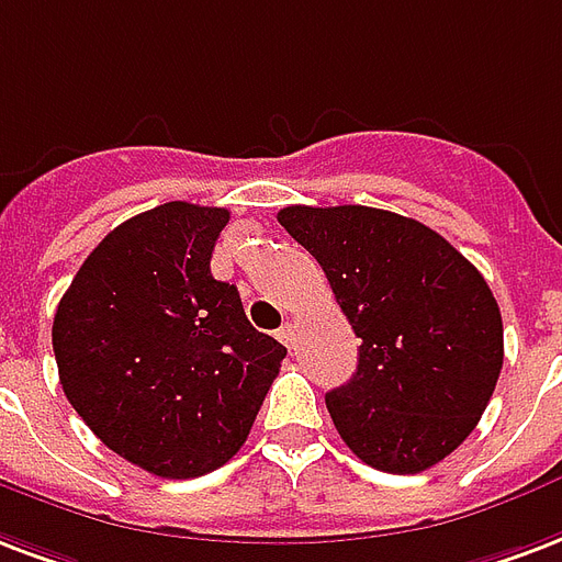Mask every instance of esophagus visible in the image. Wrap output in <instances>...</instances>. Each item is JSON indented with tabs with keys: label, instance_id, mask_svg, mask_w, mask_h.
Here are the masks:
<instances>
[{
	"label": "esophagus",
	"instance_id": "1",
	"mask_svg": "<svg viewBox=\"0 0 562 562\" xmlns=\"http://www.w3.org/2000/svg\"><path fill=\"white\" fill-rule=\"evenodd\" d=\"M277 338H280L285 348H294V324H289V321H285V324L280 327V333H277Z\"/></svg>",
	"mask_w": 562,
	"mask_h": 562
}]
</instances>
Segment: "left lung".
Wrapping results in <instances>:
<instances>
[{"label": "left lung", "instance_id": "1", "mask_svg": "<svg viewBox=\"0 0 562 562\" xmlns=\"http://www.w3.org/2000/svg\"><path fill=\"white\" fill-rule=\"evenodd\" d=\"M359 338L327 392L338 436L389 474H418L465 442L504 366V324L481 271L430 226L371 205H285Z\"/></svg>", "mask_w": 562, "mask_h": 562}]
</instances>
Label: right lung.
Segmentation results:
<instances>
[{
	"mask_svg": "<svg viewBox=\"0 0 562 562\" xmlns=\"http://www.w3.org/2000/svg\"><path fill=\"white\" fill-rule=\"evenodd\" d=\"M229 212L173 200L128 217L85 259L53 321L64 395L102 445L186 481L250 434L285 348L212 277Z\"/></svg>",
	"mask_w": 562,
	"mask_h": 562,
	"instance_id": "right-lung-1",
	"label": "right lung"
}]
</instances>
